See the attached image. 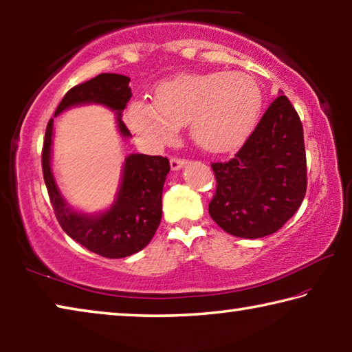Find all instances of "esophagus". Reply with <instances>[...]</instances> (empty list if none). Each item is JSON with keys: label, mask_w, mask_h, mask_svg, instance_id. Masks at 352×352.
I'll use <instances>...</instances> for the list:
<instances>
[{"label": "esophagus", "mask_w": 352, "mask_h": 352, "mask_svg": "<svg viewBox=\"0 0 352 352\" xmlns=\"http://www.w3.org/2000/svg\"><path fill=\"white\" fill-rule=\"evenodd\" d=\"M184 164H186V162H184V160H182V158H175V157L170 158V169L172 170L182 169Z\"/></svg>", "instance_id": "34e87169"}]
</instances>
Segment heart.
Listing matches in <instances>:
<instances>
[{
	"label": "heart",
	"instance_id": "1",
	"mask_svg": "<svg viewBox=\"0 0 352 352\" xmlns=\"http://www.w3.org/2000/svg\"><path fill=\"white\" fill-rule=\"evenodd\" d=\"M262 93L245 73L180 74L163 82L155 104L135 100L127 122L152 144H166L189 124L195 144L210 153L239 147L261 116Z\"/></svg>",
	"mask_w": 352,
	"mask_h": 352
}]
</instances>
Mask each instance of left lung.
<instances>
[{
  "instance_id": "8db88e82",
  "label": "left lung",
  "mask_w": 352,
  "mask_h": 352,
  "mask_svg": "<svg viewBox=\"0 0 352 352\" xmlns=\"http://www.w3.org/2000/svg\"><path fill=\"white\" fill-rule=\"evenodd\" d=\"M211 168L217 186L208 211L220 228L247 239L281 228L307 188L305 136L290 100L279 94L234 158Z\"/></svg>"
}]
</instances>
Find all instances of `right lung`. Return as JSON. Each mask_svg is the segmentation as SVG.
I'll list each match as a JSON object with an SVG mask.
<instances>
[{"label": "right lung", "mask_w": 352, "mask_h": 352, "mask_svg": "<svg viewBox=\"0 0 352 352\" xmlns=\"http://www.w3.org/2000/svg\"><path fill=\"white\" fill-rule=\"evenodd\" d=\"M130 79L122 74L102 73L91 80L79 83L65 94L54 116L71 107L100 104L116 111L118 130L122 138L132 133L122 122L121 115L132 98ZM54 119L46 126L41 168L50 194L52 210L58 223L71 239L104 258H126L144 248L162 220V197L169 160L142 153H130L124 162L121 184L109 210L99 214H83L71 208L62 197L51 169V146Z\"/></svg>", "instance_id": "1"}]
</instances>
